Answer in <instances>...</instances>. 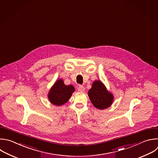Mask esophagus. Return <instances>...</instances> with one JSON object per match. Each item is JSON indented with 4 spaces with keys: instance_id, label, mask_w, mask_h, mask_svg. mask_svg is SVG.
<instances>
[{
    "instance_id": "1",
    "label": "esophagus",
    "mask_w": 158,
    "mask_h": 158,
    "mask_svg": "<svg viewBox=\"0 0 158 158\" xmlns=\"http://www.w3.org/2000/svg\"><path fill=\"white\" fill-rule=\"evenodd\" d=\"M78 91H79V92H84V91H85V88H84V87L80 85L79 86V87H78Z\"/></svg>"
}]
</instances>
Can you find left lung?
Wrapping results in <instances>:
<instances>
[{
    "instance_id": "obj_1",
    "label": "left lung",
    "mask_w": 158,
    "mask_h": 158,
    "mask_svg": "<svg viewBox=\"0 0 158 158\" xmlns=\"http://www.w3.org/2000/svg\"><path fill=\"white\" fill-rule=\"evenodd\" d=\"M89 97L93 106L99 110L109 108L113 103L114 97L103 83L99 80L94 81L92 87L88 92Z\"/></svg>"
}]
</instances>
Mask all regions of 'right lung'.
Here are the masks:
<instances>
[{
    "label": "right lung",
    "instance_id": "add662e5",
    "mask_svg": "<svg viewBox=\"0 0 158 158\" xmlns=\"http://www.w3.org/2000/svg\"><path fill=\"white\" fill-rule=\"evenodd\" d=\"M75 88L73 85H65L63 80L59 79L49 89L48 98L55 106H63L69 100Z\"/></svg>",
    "mask_w": 158,
    "mask_h": 158
}]
</instances>
